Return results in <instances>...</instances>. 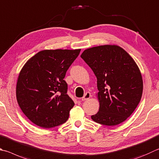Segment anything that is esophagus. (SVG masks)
Here are the masks:
<instances>
[{"instance_id": "obj_1", "label": "esophagus", "mask_w": 159, "mask_h": 159, "mask_svg": "<svg viewBox=\"0 0 159 159\" xmlns=\"http://www.w3.org/2000/svg\"><path fill=\"white\" fill-rule=\"evenodd\" d=\"M90 97H91V94L89 93V92H86V93L84 94V96L82 97V99L81 100L82 101H85V100L89 99V98H90Z\"/></svg>"}]
</instances>
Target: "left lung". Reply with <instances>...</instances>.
Segmentation results:
<instances>
[{
  "mask_svg": "<svg viewBox=\"0 0 159 159\" xmlns=\"http://www.w3.org/2000/svg\"><path fill=\"white\" fill-rule=\"evenodd\" d=\"M80 57L97 79L100 106L92 119L106 126L123 122L142 97L143 79L136 63L127 52L116 45L88 48Z\"/></svg>",
  "mask_w": 159,
  "mask_h": 159,
  "instance_id": "1",
  "label": "left lung"
}]
</instances>
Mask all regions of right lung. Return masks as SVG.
<instances>
[{"label": "right lung", "mask_w": 159, "mask_h": 159, "mask_svg": "<svg viewBox=\"0 0 159 159\" xmlns=\"http://www.w3.org/2000/svg\"><path fill=\"white\" fill-rule=\"evenodd\" d=\"M80 51H39L20 71L16 83L17 102L34 125L49 129L68 120L74 102L67 94V83L64 78Z\"/></svg>", "instance_id": "1"}]
</instances>
